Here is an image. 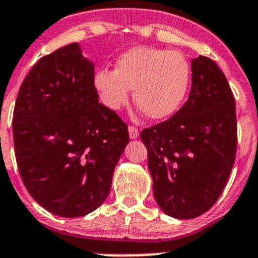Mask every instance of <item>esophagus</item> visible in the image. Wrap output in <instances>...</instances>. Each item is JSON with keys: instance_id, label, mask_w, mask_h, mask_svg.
<instances>
[{"instance_id": "1", "label": "esophagus", "mask_w": 258, "mask_h": 258, "mask_svg": "<svg viewBox=\"0 0 258 258\" xmlns=\"http://www.w3.org/2000/svg\"><path fill=\"white\" fill-rule=\"evenodd\" d=\"M128 134H130V138H131V139H135V138H138V136H139V130L136 128V127H134V125H130Z\"/></svg>"}]
</instances>
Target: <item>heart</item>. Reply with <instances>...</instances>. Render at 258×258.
I'll return each mask as SVG.
<instances>
[{
    "mask_svg": "<svg viewBox=\"0 0 258 258\" xmlns=\"http://www.w3.org/2000/svg\"><path fill=\"white\" fill-rule=\"evenodd\" d=\"M190 68L175 50L138 46L119 55L115 70L99 69L94 86L111 110L123 107L134 90L135 104L151 119L172 115L188 91Z\"/></svg>",
    "mask_w": 258,
    "mask_h": 258,
    "instance_id": "1",
    "label": "heart"
}]
</instances>
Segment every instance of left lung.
I'll return each mask as SVG.
<instances>
[{"instance_id":"left-lung-1","label":"left lung","mask_w":258,"mask_h":258,"mask_svg":"<svg viewBox=\"0 0 258 258\" xmlns=\"http://www.w3.org/2000/svg\"><path fill=\"white\" fill-rule=\"evenodd\" d=\"M159 207L194 219L220 198L237 148L236 104L225 75L208 56L192 60L188 100L168 120L140 133Z\"/></svg>"}]
</instances>
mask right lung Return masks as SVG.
I'll use <instances>...</instances> for the list:
<instances>
[{
  "instance_id": "obj_1",
  "label": "right lung",
  "mask_w": 258,
  "mask_h": 258,
  "mask_svg": "<svg viewBox=\"0 0 258 258\" xmlns=\"http://www.w3.org/2000/svg\"><path fill=\"white\" fill-rule=\"evenodd\" d=\"M94 70L70 43L42 56L17 95L18 171L31 198L56 216H85L103 204L128 143L127 124L98 102Z\"/></svg>"
}]
</instances>
